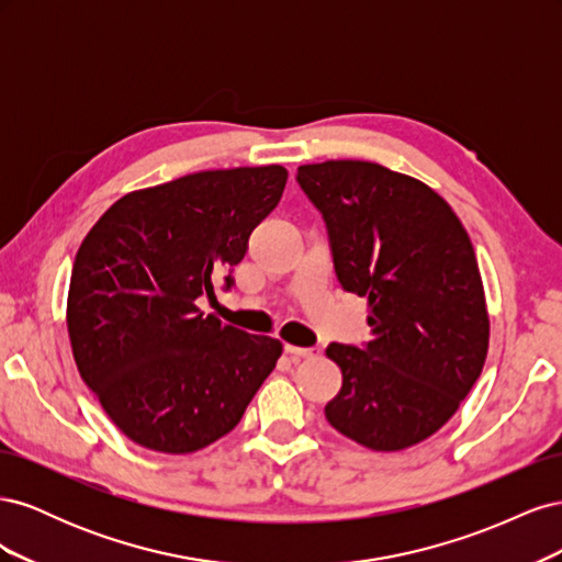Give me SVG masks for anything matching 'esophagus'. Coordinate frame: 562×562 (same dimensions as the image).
Masks as SVG:
<instances>
[{
    "label": "esophagus",
    "mask_w": 562,
    "mask_h": 562,
    "mask_svg": "<svg viewBox=\"0 0 562 562\" xmlns=\"http://www.w3.org/2000/svg\"><path fill=\"white\" fill-rule=\"evenodd\" d=\"M285 353L291 356V359H316L321 353L314 347H295V345H285Z\"/></svg>",
    "instance_id": "1"
}]
</instances>
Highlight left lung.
<instances>
[{"mask_svg":"<svg viewBox=\"0 0 562 562\" xmlns=\"http://www.w3.org/2000/svg\"><path fill=\"white\" fill-rule=\"evenodd\" d=\"M297 182L326 223L339 285L368 297V342L326 349L342 370L326 417L370 450L417 446L457 413L487 356L469 234L431 187L380 164H307Z\"/></svg>","mask_w":562,"mask_h":562,"instance_id":"8db88e82","label":"left lung"}]
</instances>
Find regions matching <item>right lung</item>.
Returning <instances> with one entry per match:
<instances>
[{
	"label": "right lung",
	"instance_id": "add662e5",
	"mask_svg": "<svg viewBox=\"0 0 562 562\" xmlns=\"http://www.w3.org/2000/svg\"><path fill=\"white\" fill-rule=\"evenodd\" d=\"M283 166L201 171L131 192L81 241L67 333L81 380L133 443L187 454L244 417L283 351L203 316L213 281L234 285L250 232L277 209Z\"/></svg>",
	"mask_w": 562,
	"mask_h": 562
}]
</instances>
